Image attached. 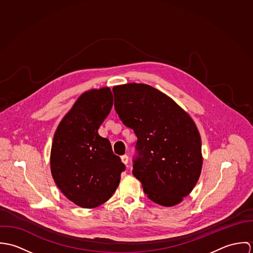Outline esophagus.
Segmentation results:
<instances>
[{"label": "esophagus", "instance_id": "1", "mask_svg": "<svg viewBox=\"0 0 253 253\" xmlns=\"http://www.w3.org/2000/svg\"><path fill=\"white\" fill-rule=\"evenodd\" d=\"M121 160H122V162H123L125 165H126V164L128 163V157H127V155L122 156V157H121Z\"/></svg>", "mask_w": 253, "mask_h": 253}]
</instances>
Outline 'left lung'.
Wrapping results in <instances>:
<instances>
[{"instance_id":"8db88e82","label":"left lung","mask_w":253,"mask_h":253,"mask_svg":"<svg viewBox=\"0 0 253 253\" xmlns=\"http://www.w3.org/2000/svg\"><path fill=\"white\" fill-rule=\"evenodd\" d=\"M113 93L119 118L137 137L133 175L154 203L179 204L202 171V142L194 121L171 98L148 84L117 85Z\"/></svg>"}]
</instances>
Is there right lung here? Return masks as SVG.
Listing matches in <instances>:
<instances>
[{
  "instance_id": "right-lung-1",
  "label": "right lung",
  "mask_w": 253,
  "mask_h": 253,
  "mask_svg": "<svg viewBox=\"0 0 253 253\" xmlns=\"http://www.w3.org/2000/svg\"><path fill=\"white\" fill-rule=\"evenodd\" d=\"M113 106L109 87L83 93L60 122L50 152V169L57 187L75 205L93 209L119 186L126 166L114 155L98 128Z\"/></svg>"
}]
</instances>
